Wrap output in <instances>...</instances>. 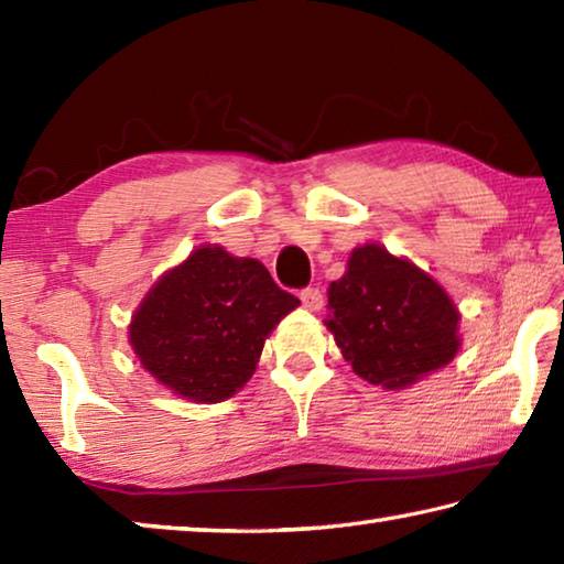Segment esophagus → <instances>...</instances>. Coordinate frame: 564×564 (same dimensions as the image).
<instances>
[{"label":"esophagus","mask_w":564,"mask_h":564,"mask_svg":"<svg viewBox=\"0 0 564 564\" xmlns=\"http://www.w3.org/2000/svg\"><path fill=\"white\" fill-rule=\"evenodd\" d=\"M301 301H303L305 308L313 311V313L323 308V293L318 289H303L301 291Z\"/></svg>","instance_id":"1"}]
</instances>
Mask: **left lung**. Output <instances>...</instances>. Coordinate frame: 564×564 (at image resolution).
<instances>
[{"instance_id": "8db88e82", "label": "left lung", "mask_w": 564, "mask_h": 564, "mask_svg": "<svg viewBox=\"0 0 564 564\" xmlns=\"http://www.w3.org/2000/svg\"><path fill=\"white\" fill-rule=\"evenodd\" d=\"M352 373L403 390L445 368L460 350V311L431 273L380 243L352 248L328 289L323 321Z\"/></svg>"}]
</instances>
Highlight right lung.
I'll return each mask as SVG.
<instances>
[{
    "mask_svg": "<svg viewBox=\"0 0 564 564\" xmlns=\"http://www.w3.org/2000/svg\"><path fill=\"white\" fill-rule=\"evenodd\" d=\"M256 259L204 243L161 273L133 311L129 346L156 383L191 403H221L259 366L265 338L299 308Z\"/></svg>",
    "mask_w": 564,
    "mask_h": 564,
    "instance_id": "obj_1",
    "label": "right lung"
}]
</instances>
